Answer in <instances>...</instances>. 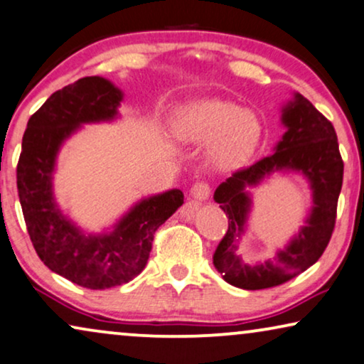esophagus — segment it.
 <instances>
[{"instance_id": "1", "label": "esophagus", "mask_w": 364, "mask_h": 364, "mask_svg": "<svg viewBox=\"0 0 364 364\" xmlns=\"http://www.w3.org/2000/svg\"><path fill=\"white\" fill-rule=\"evenodd\" d=\"M190 193L196 201H206L208 198H210L211 190H210V186L206 185V183H196V185L191 188Z\"/></svg>"}]
</instances>
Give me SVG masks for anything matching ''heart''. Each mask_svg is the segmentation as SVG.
I'll use <instances>...</instances> for the list:
<instances>
[{
	"label": "heart",
	"instance_id": "1",
	"mask_svg": "<svg viewBox=\"0 0 364 364\" xmlns=\"http://www.w3.org/2000/svg\"><path fill=\"white\" fill-rule=\"evenodd\" d=\"M173 132L181 143L210 144L208 159L220 171L248 163L263 138V123L255 109L240 108L216 98L183 105L173 119Z\"/></svg>",
	"mask_w": 364,
	"mask_h": 364
}]
</instances>
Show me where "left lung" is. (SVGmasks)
I'll return each instance as SVG.
<instances>
[{
    "label": "left lung",
    "mask_w": 364,
    "mask_h": 364,
    "mask_svg": "<svg viewBox=\"0 0 364 364\" xmlns=\"http://www.w3.org/2000/svg\"><path fill=\"white\" fill-rule=\"evenodd\" d=\"M287 128L273 154L236 171L215 191V201L228 216V231L213 256L223 279L241 289H264L287 283L321 258L333 235L338 198L343 185V159L333 124L304 98H293L281 108ZM274 172L301 173L312 190V208L305 225L274 259L250 264L237 253L252 207L250 189Z\"/></svg>",
    "instance_id": "obj_1"
}]
</instances>
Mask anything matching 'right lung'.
I'll return each mask as SVG.
<instances>
[{
	"instance_id": "right-lung-1",
	"label": "right lung",
	"mask_w": 364,
	"mask_h": 364,
	"mask_svg": "<svg viewBox=\"0 0 364 364\" xmlns=\"http://www.w3.org/2000/svg\"><path fill=\"white\" fill-rule=\"evenodd\" d=\"M121 101L123 91L101 76L58 90L28 121L16 169L19 203L40 259L90 289L136 278L148 263L154 232L185 198L176 188L143 198L101 232H86L61 211L53 191L58 153L81 126L118 119Z\"/></svg>"
}]
</instances>
